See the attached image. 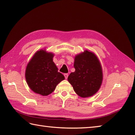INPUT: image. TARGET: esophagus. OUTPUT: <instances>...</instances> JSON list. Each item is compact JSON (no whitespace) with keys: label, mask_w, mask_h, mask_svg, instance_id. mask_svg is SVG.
Segmentation results:
<instances>
[{"label":"esophagus","mask_w":135,"mask_h":135,"mask_svg":"<svg viewBox=\"0 0 135 135\" xmlns=\"http://www.w3.org/2000/svg\"><path fill=\"white\" fill-rule=\"evenodd\" d=\"M64 76H65V78L67 79V78H68V74H64Z\"/></svg>","instance_id":"34e87169"}]
</instances>
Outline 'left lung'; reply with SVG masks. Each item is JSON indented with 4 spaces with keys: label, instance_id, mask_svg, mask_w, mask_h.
I'll list each match as a JSON object with an SVG mask.
<instances>
[{
    "label": "left lung",
    "instance_id": "8db88e82",
    "mask_svg": "<svg viewBox=\"0 0 135 135\" xmlns=\"http://www.w3.org/2000/svg\"><path fill=\"white\" fill-rule=\"evenodd\" d=\"M75 72L71 73L68 81L74 91L81 97L94 95L99 90L103 81L102 68L95 54L85 50L75 57Z\"/></svg>",
    "mask_w": 135,
    "mask_h": 135
}]
</instances>
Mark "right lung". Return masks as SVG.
<instances>
[{
    "label": "right lung",
    "mask_w": 135,
    "mask_h": 135,
    "mask_svg": "<svg viewBox=\"0 0 135 135\" xmlns=\"http://www.w3.org/2000/svg\"><path fill=\"white\" fill-rule=\"evenodd\" d=\"M54 54L45 50L36 51L27 66L25 79L28 85L34 92L47 96L56 86L65 79L53 61Z\"/></svg>",
    "instance_id": "add662e5"
}]
</instances>
